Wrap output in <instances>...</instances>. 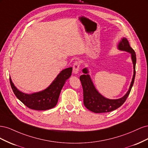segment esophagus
<instances>
[{"instance_id":"1","label":"esophagus","mask_w":148,"mask_h":148,"mask_svg":"<svg viewBox=\"0 0 148 148\" xmlns=\"http://www.w3.org/2000/svg\"><path fill=\"white\" fill-rule=\"evenodd\" d=\"M79 62L77 61L75 62L73 65V72L75 74H77L78 73V71H79Z\"/></svg>"}]
</instances>
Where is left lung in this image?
Instances as JSON below:
<instances>
[{
    "label": "left lung",
    "instance_id": "left-lung-1",
    "mask_svg": "<svg viewBox=\"0 0 148 148\" xmlns=\"http://www.w3.org/2000/svg\"><path fill=\"white\" fill-rule=\"evenodd\" d=\"M118 49L120 51H126L131 53L132 60L133 64L134 70L132 81L128 91L124 96L117 99H109L102 96L97 91L95 85H94L90 76L88 74L89 71L87 68L83 69V72L84 74L80 76L79 77L83 90L84 105L88 110L95 113L109 112L119 108L126 101L133 85L136 74L135 66L136 57L135 52L130 46L128 40L125 38H122L119 43Z\"/></svg>",
    "mask_w": 148,
    "mask_h": 148
}]
</instances>
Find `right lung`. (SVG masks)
Wrapping results in <instances>:
<instances>
[{
    "instance_id": "obj_1",
    "label": "right lung",
    "mask_w": 148,
    "mask_h": 148,
    "mask_svg": "<svg viewBox=\"0 0 148 148\" xmlns=\"http://www.w3.org/2000/svg\"><path fill=\"white\" fill-rule=\"evenodd\" d=\"M72 72V67L62 70L56 78L46 89L33 94H25L20 91L10 77L12 90L16 97L28 108L37 110H45L54 107L58 102L62 88Z\"/></svg>"
}]
</instances>
